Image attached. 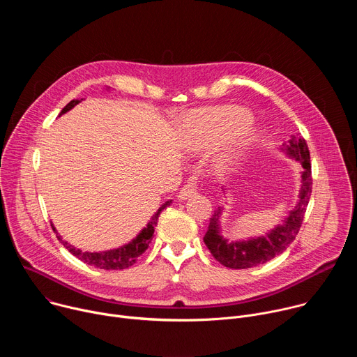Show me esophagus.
I'll use <instances>...</instances> for the list:
<instances>
[{"instance_id": "esophagus-1", "label": "esophagus", "mask_w": 357, "mask_h": 357, "mask_svg": "<svg viewBox=\"0 0 357 357\" xmlns=\"http://www.w3.org/2000/svg\"><path fill=\"white\" fill-rule=\"evenodd\" d=\"M196 190H197V185H196V183H193V182H189V183L183 185V186L181 188L179 193H178V200H181V202H182V200L189 199L190 196L196 195Z\"/></svg>"}]
</instances>
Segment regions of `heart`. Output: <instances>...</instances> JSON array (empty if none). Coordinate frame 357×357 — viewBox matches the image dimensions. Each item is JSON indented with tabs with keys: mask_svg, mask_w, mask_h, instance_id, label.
I'll list each match as a JSON object with an SVG mask.
<instances>
[{
	"mask_svg": "<svg viewBox=\"0 0 357 357\" xmlns=\"http://www.w3.org/2000/svg\"><path fill=\"white\" fill-rule=\"evenodd\" d=\"M251 116L247 110L236 106H222L208 110H196L189 113L183 120L188 148L192 151L209 149L234 131L248 124ZM251 142V132L241 130L233 135L230 145L219 158L222 167L231 165Z\"/></svg>",
	"mask_w": 357,
	"mask_h": 357,
	"instance_id": "heart-1",
	"label": "heart"
}]
</instances>
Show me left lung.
I'll return each instance as SVG.
<instances>
[{
    "instance_id": "1",
    "label": "left lung",
    "mask_w": 357,
    "mask_h": 357,
    "mask_svg": "<svg viewBox=\"0 0 357 357\" xmlns=\"http://www.w3.org/2000/svg\"><path fill=\"white\" fill-rule=\"evenodd\" d=\"M281 149L287 152L288 157L298 161V164L302 167L301 190L296 206L289 212V216L284 220V223L273 229L267 236L250 238L245 241H227L223 238L219 231V219L223 209L219 208L215 211L203 241H205L206 247L212 252V256L227 268L243 270L257 267L270 261L284 250H287L301 229L312 193L310 149L307 141L294 135L288 142L282 144Z\"/></svg>"
}]
</instances>
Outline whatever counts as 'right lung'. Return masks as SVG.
<instances>
[{
	"mask_svg": "<svg viewBox=\"0 0 357 357\" xmlns=\"http://www.w3.org/2000/svg\"><path fill=\"white\" fill-rule=\"evenodd\" d=\"M80 100H72L70 103H68L59 116L65 114L66 112L72 110L76 105H79ZM172 203V200H168L165 202L164 205L155 212V215L151 218V220L148 222L146 227H144L139 234L131 240L128 244L123 245V247H119V248H114V250H109V251H100V252H89V251H82L80 248H76L73 247L72 244H69L68 241L62 240V236H59L56 233V237L58 240L73 254L75 257H77L79 260H82L83 263L89 264V266H94L97 268H101V270H124V268H128L131 267L137 260L138 257L141 256V254L148 248V244L151 243L152 240V234H154V230H155V226L158 223V218L161 215V212L168 208ZM54 231L55 227L52 226Z\"/></svg>",
	"mask_w": 357,
	"mask_h": 357,
	"instance_id": "obj_1",
	"label": "right lung"
}]
</instances>
